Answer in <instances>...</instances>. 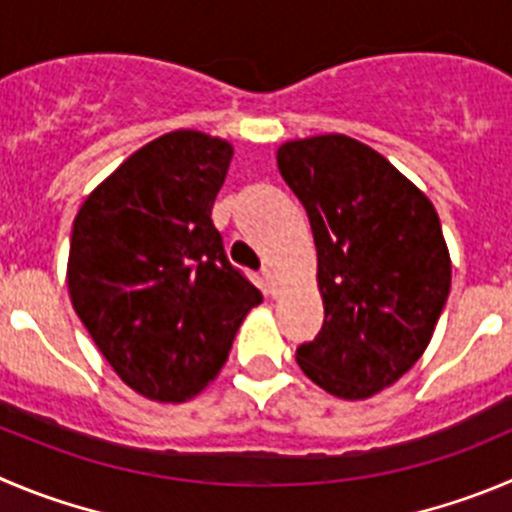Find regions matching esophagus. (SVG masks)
I'll list each match as a JSON object with an SVG mask.
<instances>
[{
    "instance_id": "34e87169",
    "label": "esophagus",
    "mask_w": 512,
    "mask_h": 512,
    "mask_svg": "<svg viewBox=\"0 0 512 512\" xmlns=\"http://www.w3.org/2000/svg\"><path fill=\"white\" fill-rule=\"evenodd\" d=\"M260 283H262V290H265L267 295H278V278H275V272H272L270 267H262Z\"/></svg>"
}]
</instances>
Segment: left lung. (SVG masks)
<instances>
[{
	"mask_svg": "<svg viewBox=\"0 0 512 512\" xmlns=\"http://www.w3.org/2000/svg\"><path fill=\"white\" fill-rule=\"evenodd\" d=\"M278 169L308 212L326 310L318 336L295 351L298 366L338 399H369L417 364L450 295L437 209L341 133L283 143Z\"/></svg>",
	"mask_w": 512,
	"mask_h": 512,
	"instance_id": "obj_1",
	"label": "left lung"
}]
</instances>
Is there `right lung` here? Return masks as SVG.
<instances>
[{
    "instance_id": "right-lung-1",
    "label": "right lung",
    "mask_w": 512,
    "mask_h": 512,
    "mask_svg": "<svg viewBox=\"0 0 512 512\" xmlns=\"http://www.w3.org/2000/svg\"><path fill=\"white\" fill-rule=\"evenodd\" d=\"M232 146L171 131L138 148L80 207L68 288L105 361L146 399L186 401L224 366L262 293L229 265L212 204Z\"/></svg>"
}]
</instances>
